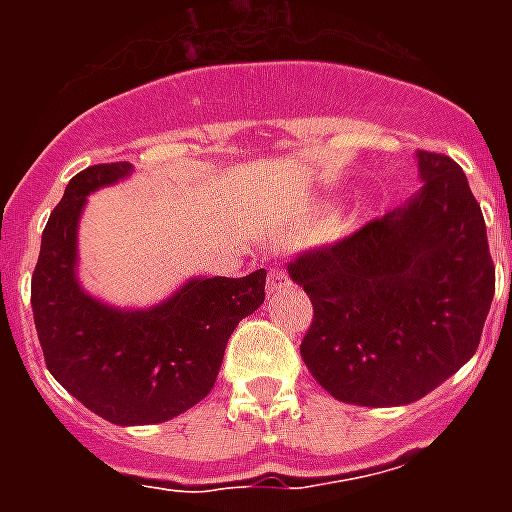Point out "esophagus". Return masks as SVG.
Masks as SVG:
<instances>
[{"instance_id":"1","label":"esophagus","mask_w":512,"mask_h":512,"mask_svg":"<svg viewBox=\"0 0 512 512\" xmlns=\"http://www.w3.org/2000/svg\"><path fill=\"white\" fill-rule=\"evenodd\" d=\"M289 284L287 274H284L279 266H271L269 269V279H266V295H277V292H282L284 287Z\"/></svg>"}]
</instances>
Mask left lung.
<instances>
[{"mask_svg": "<svg viewBox=\"0 0 512 512\" xmlns=\"http://www.w3.org/2000/svg\"><path fill=\"white\" fill-rule=\"evenodd\" d=\"M415 156L413 200L289 264L312 302L302 361L348 405L392 408L436 390L474 356L495 297L467 174L443 153Z\"/></svg>", "mask_w": 512, "mask_h": 512, "instance_id": "left-lung-1", "label": "left lung"}]
</instances>
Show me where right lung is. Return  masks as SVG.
I'll use <instances>...</instances> for the list:
<instances>
[{
	"instance_id": "add662e5",
	"label": "right lung",
	"mask_w": 512,
	"mask_h": 512,
	"mask_svg": "<svg viewBox=\"0 0 512 512\" xmlns=\"http://www.w3.org/2000/svg\"><path fill=\"white\" fill-rule=\"evenodd\" d=\"M133 171L128 161L79 171L48 217L30 284L45 366L63 390L115 425L164 423L210 395L235 325L264 302L266 269L197 277L146 310L94 300L76 279V228L87 194Z\"/></svg>"
}]
</instances>
